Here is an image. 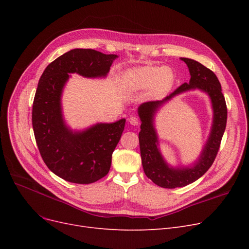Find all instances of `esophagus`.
<instances>
[{"mask_svg": "<svg viewBox=\"0 0 249 249\" xmlns=\"http://www.w3.org/2000/svg\"><path fill=\"white\" fill-rule=\"evenodd\" d=\"M128 121H129V123L131 124V125H133V126H137L138 124H139V120L137 119L136 117H134V116H131L128 119Z\"/></svg>", "mask_w": 249, "mask_h": 249, "instance_id": "34e87169", "label": "esophagus"}]
</instances>
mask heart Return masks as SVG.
I'll return each mask as SVG.
<instances>
[{
    "instance_id": "b5f03b06",
    "label": "heart",
    "mask_w": 249,
    "mask_h": 249,
    "mask_svg": "<svg viewBox=\"0 0 249 249\" xmlns=\"http://www.w3.org/2000/svg\"><path fill=\"white\" fill-rule=\"evenodd\" d=\"M174 73L169 68L141 67L128 70L122 77V87L126 91H138L151 88L152 95L161 96L174 83Z\"/></svg>"
}]
</instances>
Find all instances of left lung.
Returning <instances> with one entry per match:
<instances>
[{
	"instance_id": "obj_1",
	"label": "left lung",
	"mask_w": 249,
	"mask_h": 249,
	"mask_svg": "<svg viewBox=\"0 0 249 249\" xmlns=\"http://www.w3.org/2000/svg\"><path fill=\"white\" fill-rule=\"evenodd\" d=\"M189 68L191 80L182 84L174 93L161 101H151L141 104L138 107L140 118L139 145L142 166L148 178L155 185L165 189H175L188 186L200 178L213 164L218 153L222 136L224 134L227 122V107L225 98L222 94L218 77L200 62L191 58L180 57ZM199 89L212 100L213 121L211 134L199 158L188 167L169 166L159 150L158 136L154 126V117L157 111L173 97L189 90Z\"/></svg>"
}]
</instances>
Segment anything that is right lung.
Wrapping results in <instances>:
<instances>
[{"instance_id": "obj_1", "label": "right lung", "mask_w": 249, "mask_h": 249, "mask_svg": "<svg viewBox=\"0 0 249 249\" xmlns=\"http://www.w3.org/2000/svg\"><path fill=\"white\" fill-rule=\"evenodd\" d=\"M116 54L75 48L47 65L39 80L32 108V125L42 160L57 177L74 184H91L106 176L125 119L72 130L62 113L61 97L71 73L106 77Z\"/></svg>"}]
</instances>
